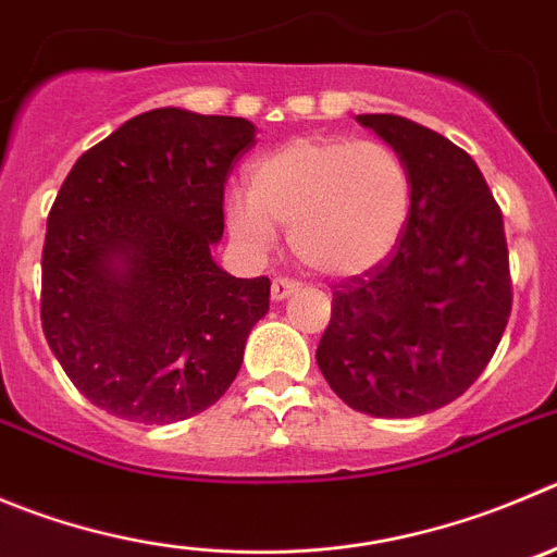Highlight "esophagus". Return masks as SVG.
I'll list each match as a JSON object with an SVG mask.
<instances>
[{
	"mask_svg": "<svg viewBox=\"0 0 557 557\" xmlns=\"http://www.w3.org/2000/svg\"><path fill=\"white\" fill-rule=\"evenodd\" d=\"M296 288H299V283H294V280H288V277H274V283H272V299H274V302H280V299H285V296L294 294Z\"/></svg>",
	"mask_w": 557,
	"mask_h": 557,
	"instance_id": "esophagus-1",
	"label": "esophagus"
}]
</instances>
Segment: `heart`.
<instances>
[{
  "label": "heart",
  "instance_id": "1",
  "mask_svg": "<svg viewBox=\"0 0 557 557\" xmlns=\"http://www.w3.org/2000/svg\"><path fill=\"white\" fill-rule=\"evenodd\" d=\"M412 214L407 161L376 139L302 137L258 159L247 195H231L225 220L247 252L263 255L288 227L308 269L346 277L371 269L401 242Z\"/></svg>",
  "mask_w": 557,
  "mask_h": 557
}]
</instances>
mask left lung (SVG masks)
Returning <instances> with one entry per match:
<instances>
[{
	"instance_id": "1",
	"label": "left lung",
	"mask_w": 557,
	"mask_h": 557,
	"mask_svg": "<svg viewBox=\"0 0 557 557\" xmlns=\"http://www.w3.org/2000/svg\"><path fill=\"white\" fill-rule=\"evenodd\" d=\"M412 173L401 242L332 290L315 362L373 418L434 412L490 366L511 315L503 214L467 150L401 114H357Z\"/></svg>"
}]
</instances>
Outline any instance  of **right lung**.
Segmentation results:
<instances>
[{"label": "right lung", "mask_w": 557, "mask_h": 557, "mask_svg": "<svg viewBox=\"0 0 557 557\" xmlns=\"http://www.w3.org/2000/svg\"><path fill=\"white\" fill-rule=\"evenodd\" d=\"M255 145L244 117L150 109L62 181L46 222L40 321L82 396L145 425L178 423L225 396L269 277L222 272L225 184Z\"/></svg>", "instance_id": "1"}]
</instances>
